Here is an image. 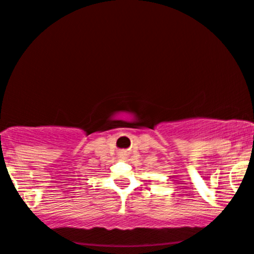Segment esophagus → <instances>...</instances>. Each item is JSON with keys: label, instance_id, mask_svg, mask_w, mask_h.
Segmentation results:
<instances>
[{"label": "esophagus", "instance_id": "34e87169", "mask_svg": "<svg viewBox=\"0 0 254 254\" xmlns=\"http://www.w3.org/2000/svg\"><path fill=\"white\" fill-rule=\"evenodd\" d=\"M119 155H121V158H125V157H127V154H125V152H122Z\"/></svg>", "mask_w": 254, "mask_h": 254}]
</instances>
